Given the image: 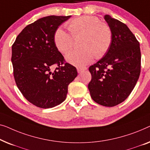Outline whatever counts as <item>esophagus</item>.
Wrapping results in <instances>:
<instances>
[{"label": "esophagus", "instance_id": "obj_1", "mask_svg": "<svg viewBox=\"0 0 150 150\" xmlns=\"http://www.w3.org/2000/svg\"><path fill=\"white\" fill-rule=\"evenodd\" d=\"M77 72L79 73L82 72V71H85V70H87V68H86V67H84V68H77Z\"/></svg>", "mask_w": 150, "mask_h": 150}]
</instances>
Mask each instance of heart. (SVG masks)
Here are the masks:
<instances>
[{"mask_svg":"<svg viewBox=\"0 0 150 150\" xmlns=\"http://www.w3.org/2000/svg\"><path fill=\"white\" fill-rule=\"evenodd\" d=\"M69 33L58 28L54 33V43L59 52L67 54L74 46V39L82 35L79 45L82 47L69 52L66 60L70 64L81 67L94 60L100 59L110 49L113 33L110 26L100 22L95 16H82L71 19L67 23Z\"/></svg>","mask_w":150,"mask_h":150,"instance_id":"b5f03b06","label":"heart"}]
</instances>
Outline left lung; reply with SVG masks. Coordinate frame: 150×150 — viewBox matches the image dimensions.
<instances>
[{"mask_svg":"<svg viewBox=\"0 0 150 150\" xmlns=\"http://www.w3.org/2000/svg\"><path fill=\"white\" fill-rule=\"evenodd\" d=\"M105 20L112 30L113 40L107 54L89 67L90 96L99 105L113 107L126 100L141 72L139 43L125 24L109 15Z\"/></svg>","mask_w":150,"mask_h":150,"instance_id":"1","label":"left lung"}]
</instances>
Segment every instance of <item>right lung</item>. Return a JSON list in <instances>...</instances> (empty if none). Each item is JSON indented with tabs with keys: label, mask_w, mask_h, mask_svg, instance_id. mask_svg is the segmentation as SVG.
Wrapping results in <instances>:
<instances>
[{
	"label": "right lung",
	"mask_w": 150,
	"mask_h": 150,
	"mask_svg": "<svg viewBox=\"0 0 150 150\" xmlns=\"http://www.w3.org/2000/svg\"><path fill=\"white\" fill-rule=\"evenodd\" d=\"M69 16L44 17L28 25L12 45L11 62L16 85L30 103L52 108L66 99L68 86L77 75L54 43V33ZM56 65L54 71L51 68Z\"/></svg>",
	"instance_id": "1"
}]
</instances>
